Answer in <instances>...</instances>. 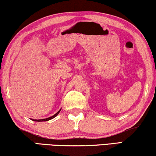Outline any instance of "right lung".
<instances>
[{
  "label": "right lung",
  "mask_w": 156,
  "mask_h": 156,
  "mask_svg": "<svg viewBox=\"0 0 156 156\" xmlns=\"http://www.w3.org/2000/svg\"><path fill=\"white\" fill-rule=\"evenodd\" d=\"M60 110H61V109H60L59 111H58V112H56V113L54 115H53V116H51V117H48V118H46V119H32V120H34V121H37V122H44V121H48V120H50V119H53V118H54V117H56L58 115V113H59L60 112Z\"/></svg>",
  "instance_id": "right-lung-1"
}]
</instances>
